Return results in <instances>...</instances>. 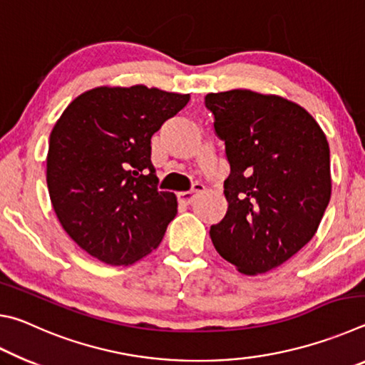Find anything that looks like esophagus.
<instances>
[{
    "label": "esophagus",
    "instance_id": "esophagus-1",
    "mask_svg": "<svg viewBox=\"0 0 365 365\" xmlns=\"http://www.w3.org/2000/svg\"><path fill=\"white\" fill-rule=\"evenodd\" d=\"M202 190H205V185L195 183L193 190H190V191H180V193H177V200H178V202H180V205L188 206V205H191V202H193L196 195L201 193Z\"/></svg>",
    "mask_w": 365,
    "mask_h": 365
}]
</instances>
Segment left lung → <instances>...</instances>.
I'll use <instances>...</instances> for the list:
<instances>
[{"label":"left lung","instance_id":"obj_1","mask_svg":"<svg viewBox=\"0 0 365 365\" xmlns=\"http://www.w3.org/2000/svg\"><path fill=\"white\" fill-rule=\"evenodd\" d=\"M205 103L230 163L227 214L209 235L238 272L264 274L317 232L331 195L329 141L304 108L279 95L230 90Z\"/></svg>","mask_w":365,"mask_h":365}]
</instances>
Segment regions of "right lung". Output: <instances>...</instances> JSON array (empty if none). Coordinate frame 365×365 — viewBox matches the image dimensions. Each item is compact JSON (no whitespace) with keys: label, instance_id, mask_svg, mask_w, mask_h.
Wrapping results in <instances>:
<instances>
[{"label":"right lung","instance_id":"add662e5","mask_svg":"<svg viewBox=\"0 0 365 365\" xmlns=\"http://www.w3.org/2000/svg\"><path fill=\"white\" fill-rule=\"evenodd\" d=\"M188 101L145 85H104L78 95L54 123L49 197L66 233L91 257L128 265L159 246L177 196L158 190L151 137Z\"/></svg>","mask_w":365,"mask_h":365}]
</instances>
